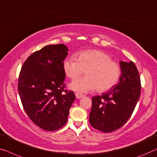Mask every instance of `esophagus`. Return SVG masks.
I'll return each mask as SVG.
<instances>
[{"label": "esophagus", "instance_id": "esophagus-1", "mask_svg": "<svg viewBox=\"0 0 157 157\" xmlns=\"http://www.w3.org/2000/svg\"><path fill=\"white\" fill-rule=\"evenodd\" d=\"M75 96L78 99L82 98H84V97H85V95H83V94H82L80 93H75Z\"/></svg>", "mask_w": 157, "mask_h": 157}]
</instances>
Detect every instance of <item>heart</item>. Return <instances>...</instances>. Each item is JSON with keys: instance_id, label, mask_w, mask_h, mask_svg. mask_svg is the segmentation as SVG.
I'll use <instances>...</instances> for the list:
<instances>
[{"instance_id": "obj_1", "label": "heart", "mask_w": 157, "mask_h": 157, "mask_svg": "<svg viewBox=\"0 0 157 157\" xmlns=\"http://www.w3.org/2000/svg\"><path fill=\"white\" fill-rule=\"evenodd\" d=\"M77 59L66 58L63 63L64 72L72 80L78 79L85 71L86 77L77 79L70 88L79 92L93 91L99 92L112 89L118 82L121 67L112 61L111 57L99 50H86L78 52Z\"/></svg>"}]
</instances>
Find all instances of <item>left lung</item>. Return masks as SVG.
<instances>
[{"label":"left lung","mask_w":157,"mask_h":157,"mask_svg":"<svg viewBox=\"0 0 157 157\" xmlns=\"http://www.w3.org/2000/svg\"><path fill=\"white\" fill-rule=\"evenodd\" d=\"M117 85L92 99L90 122L94 129L111 132L120 129L133 113L141 94L140 73L133 62L121 61Z\"/></svg>","instance_id":"left-lung-1"}]
</instances>
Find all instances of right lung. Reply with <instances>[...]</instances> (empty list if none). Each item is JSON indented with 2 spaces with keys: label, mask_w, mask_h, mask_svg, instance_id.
Here are the masks:
<instances>
[{
  "label": "right lung",
  "mask_w": 157,
  "mask_h": 157,
  "mask_svg": "<svg viewBox=\"0 0 157 157\" xmlns=\"http://www.w3.org/2000/svg\"><path fill=\"white\" fill-rule=\"evenodd\" d=\"M63 44L47 45L28 57L20 72L17 90L28 116L46 131L67 122L75 95L65 90L63 63L67 56Z\"/></svg>",
  "instance_id": "add662e5"
}]
</instances>
